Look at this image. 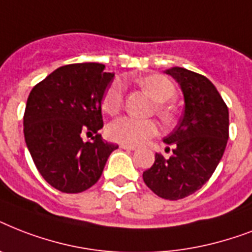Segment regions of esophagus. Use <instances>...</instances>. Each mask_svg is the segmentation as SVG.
<instances>
[{
    "mask_svg": "<svg viewBox=\"0 0 252 252\" xmlns=\"http://www.w3.org/2000/svg\"><path fill=\"white\" fill-rule=\"evenodd\" d=\"M122 149H126V150H136V146H132V145H126V144H122L120 145Z\"/></svg>",
    "mask_w": 252,
    "mask_h": 252,
    "instance_id": "34e87169",
    "label": "esophagus"
}]
</instances>
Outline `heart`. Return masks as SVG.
Segmentation results:
<instances>
[{
  "label": "heart",
  "instance_id": "obj_1",
  "mask_svg": "<svg viewBox=\"0 0 252 252\" xmlns=\"http://www.w3.org/2000/svg\"><path fill=\"white\" fill-rule=\"evenodd\" d=\"M148 94L156 100L158 104L157 112L162 119L168 120L171 118V111L163 103L170 102L175 98L176 89L171 81L159 74L144 77L138 80ZM123 106V85L120 81H115L107 89L103 96V110L107 114H118ZM158 132V126L153 120H140V119L122 116L111 122L107 126V134L111 140L122 142L126 145H138L146 141L148 138L156 136Z\"/></svg>",
  "mask_w": 252,
  "mask_h": 252
}]
</instances>
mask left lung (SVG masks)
<instances>
[{
  "label": "left lung",
  "mask_w": 252,
  "mask_h": 252,
  "mask_svg": "<svg viewBox=\"0 0 252 252\" xmlns=\"http://www.w3.org/2000/svg\"><path fill=\"white\" fill-rule=\"evenodd\" d=\"M180 86L184 112L163 138L174 146L168 159L156 154L144 182L162 199L179 200L203 187L221 161L229 138V110L207 77L179 66L165 70Z\"/></svg>",
  "instance_id": "1"
}]
</instances>
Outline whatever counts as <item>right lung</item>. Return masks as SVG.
Returning a JSON list of instances; mask_svg holds the SVG:
<instances>
[{"instance_id":"add662e5","label":"right lung","mask_w":252,"mask_h":252,"mask_svg":"<svg viewBox=\"0 0 252 252\" xmlns=\"http://www.w3.org/2000/svg\"><path fill=\"white\" fill-rule=\"evenodd\" d=\"M115 73L96 63L61 66L33 87L26 104L23 126L27 149L40 175L65 193H78L94 186L110 154L119 148L91 142L84 133L103 126L102 100Z\"/></svg>"}]
</instances>
